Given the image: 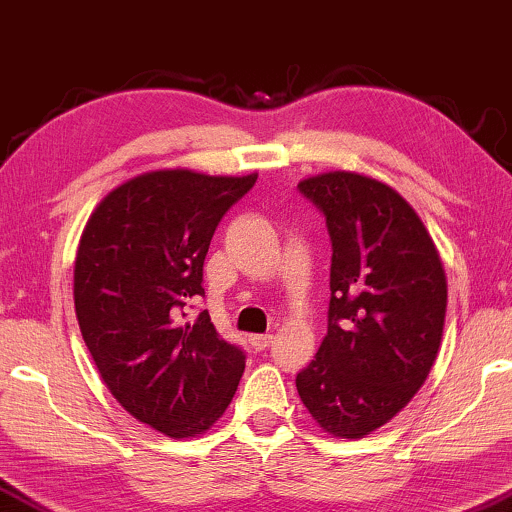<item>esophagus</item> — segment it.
Masks as SVG:
<instances>
[{
    "instance_id": "34e87169",
    "label": "esophagus",
    "mask_w": 512,
    "mask_h": 512,
    "mask_svg": "<svg viewBox=\"0 0 512 512\" xmlns=\"http://www.w3.org/2000/svg\"><path fill=\"white\" fill-rule=\"evenodd\" d=\"M249 344L251 348H256V351H265V348L272 344V335H251Z\"/></svg>"
}]
</instances>
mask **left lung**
<instances>
[{
  "label": "left lung",
  "instance_id": "8db88e82",
  "mask_svg": "<svg viewBox=\"0 0 512 512\" xmlns=\"http://www.w3.org/2000/svg\"><path fill=\"white\" fill-rule=\"evenodd\" d=\"M298 189L325 214L332 265L328 335L295 385L323 432L362 439L429 376L446 321V272L416 210L385 182L330 170Z\"/></svg>",
  "mask_w": 512,
  "mask_h": 512
}]
</instances>
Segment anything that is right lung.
Listing matches in <instances>:
<instances>
[{
	"label": "right lung",
	"instance_id": "right-lung-1",
	"mask_svg": "<svg viewBox=\"0 0 512 512\" xmlns=\"http://www.w3.org/2000/svg\"><path fill=\"white\" fill-rule=\"evenodd\" d=\"M256 177L136 175L96 205L78 244L73 302L94 365L124 411L170 439L207 432L242 379V348L184 307L205 295L212 235Z\"/></svg>",
	"mask_w": 512,
	"mask_h": 512
}]
</instances>
